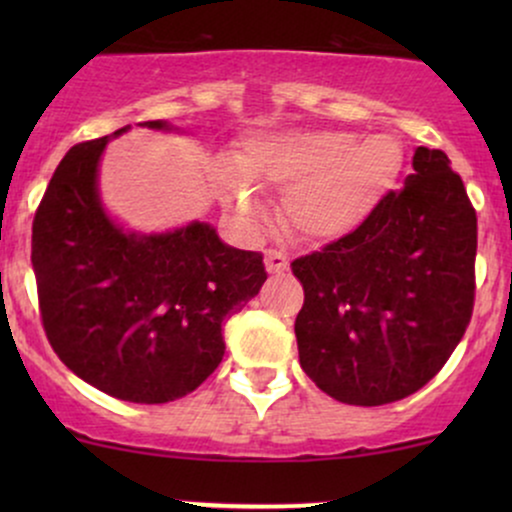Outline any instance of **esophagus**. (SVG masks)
I'll return each instance as SVG.
<instances>
[{
	"label": "esophagus",
	"mask_w": 512,
	"mask_h": 512,
	"mask_svg": "<svg viewBox=\"0 0 512 512\" xmlns=\"http://www.w3.org/2000/svg\"><path fill=\"white\" fill-rule=\"evenodd\" d=\"M264 267H267L269 274H281L289 269V260H286L284 252L269 250L267 255H264Z\"/></svg>",
	"instance_id": "1"
}]
</instances>
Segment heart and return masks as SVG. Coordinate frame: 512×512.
<instances>
[{"instance_id": "b5f03b06", "label": "heart", "mask_w": 512, "mask_h": 512, "mask_svg": "<svg viewBox=\"0 0 512 512\" xmlns=\"http://www.w3.org/2000/svg\"><path fill=\"white\" fill-rule=\"evenodd\" d=\"M236 163L262 190L281 192L291 231L305 240H337L358 231L395 190L404 154L387 134L358 142L344 129H286L245 139ZM231 211L243 231L262 228L264 211L245 187L233 190Z\"/></svg>"}]
</instances>
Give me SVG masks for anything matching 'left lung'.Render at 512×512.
<instances>
[{
	"instance_id": "1",
	"label": "left lung",
	"mask_w": 512,
	"mask_h": 512,
	"mask_svg": "<svg viewBox=\"0 0 512 512\" xmlns=\"http://www.w3.org/2000/svg\"><path fill=\"white\" fill-rule=\"evenodd\" d=\"M411 166L358 231L291 264L305 291L301 368L344 404L414 395L472 317L477 214L443 151L419 146Z\"/></svg>"
}]
</instances>
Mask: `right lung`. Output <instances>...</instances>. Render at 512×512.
Returning a JSON list of instances; mask_svg holds the SVG:
<instances>
[{"instance_id":"right-lung-1","label":"right lung","mask_w":512,"mask_h":512,"mask_svg":"<svg viewBox=\"0 0 512 512\" xmlns=\"http://www.w3.org/2000/svg\"><path fill=\"white\" fill-rule=\"evenodd\" d=\"M127 129L67 151L35 211L31 262L45 334L64 366L110 397L163 404L214 373L223 325L267 272L260 252L231 248L204 221L137 233L108 214L98 166Z\"/></svg>"}]
</instances>
